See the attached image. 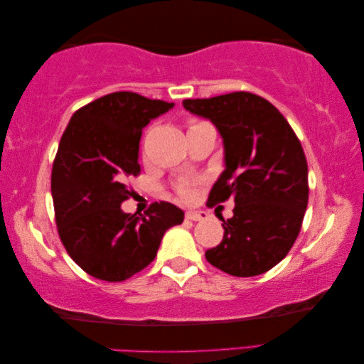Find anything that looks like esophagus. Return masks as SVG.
I'll return each instance as SVG.
<instances>
[{
    "label": "esophagus",
    "mask_w": 364,
    "mask_h": 364,
    "mask_svg": "<svg viewBox=\"0 0 364 364\" xmlns=\"http://www.w3.org/2000/svg\"><path fill=\"white\" fill-rule=\"evenodd\" d=\"M186 219L194 220V222L205 220V219H208V214L205 211H188L186 213Z\"/></svg>",
    "instance_id": "obj_1"
}]
</instances>
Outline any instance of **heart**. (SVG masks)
<instances>
[{
	"label": "heart",
	"instance_id": "heart-1",
	"mask_svg": "<svg viewBox=\"0 0 364 364\" xmlns=\"http://www.w3.org/2000/svg\"><path fill=\"white\" fill-rule=\"evenodd\" d=\"M194 125H197V123H194ZM178 194H180V197H183V198H189L192 196V189L188 186V184H183V186L178 188Z\"/></svg>",
	"mask_w": 364,
	"mask_h": 364
}]
</instances>
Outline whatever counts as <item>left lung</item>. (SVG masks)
<instances>
[{"instance_id": "8db88e82", "label": "left lung", "mask_w": 364, "mask_h": 364, "mask_svg": "<svg viewBox=\"0 0 364 364\" xmlns=\"http://www.w3.org/2000/svg\"><path fill=\"white\" fill-rule=\"evenodd\" d=\"M184 109L210 120L223 141L225 168L208 205L235 200L222 219V242L205 252L235 277L267 272L296 242L308 205V166L299 139L277 107L249 92L184 100Z\"/></svg>"}]
</instances>
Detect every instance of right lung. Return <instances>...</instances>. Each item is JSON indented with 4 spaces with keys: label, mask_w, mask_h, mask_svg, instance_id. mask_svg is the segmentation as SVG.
Listing matches in <instances>:
<instances>
[{
    "label": "right lung",
    "mask_w": 364,
    "mask_h": 364,
    "mask_svg": "<svg viewBox=\"0 0 364 364\" xmlns=\"http://www.w3.org/2000/svg\"><path fill=\"white\" fill-rule=\"evenodd\" d=\"M172 107L114 92L76 111L60 137L51 172L58 231L72 259L100 280L123 282L149 266L166 231L184 219L167 202L139 215L120 208L131 196L127 180L141 172L142 129Z\"/></svg>",
    "instance_id": "obj_1"
}]
</instances>
